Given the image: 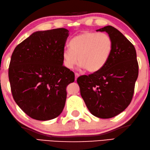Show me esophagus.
<instances>
[{
	"label": "esophagus",
	"mask_w": 150,
	"mask_h": 150,
	"mask_svg": "<svg viewBox=\"0 0 150 150\" xmlns=\"http://www.w3.org/2000/svg\"><path fill=\"white\" fill-rule=\"evenodd\" d=\"M79 76H80V75H79L78 73H77V72L75 73V80H77V78H78V77Z\"/></svg>",
	"instance_id": "esophagus-1"
}]
</instances>
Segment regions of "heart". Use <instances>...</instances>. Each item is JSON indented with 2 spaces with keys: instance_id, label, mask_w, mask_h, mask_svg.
<instances>
[{
  "instance_id": "obj_1",
  "label": "heart",
  "mask_w": 150,
  "mask_h": 150,
  "mask_svg": "<svg viewBox=\"0 0 150 150\" xmlns=\"http://www.w3.org/2000/svg\"><path fill=\"white\" fill-rule=\"evenodd\" d=\"M70 48L63 52L64 67L71 69L76 63L89 72L103 69L111 55L113 43L110 36L104 33L84 32L70 42Z\"/></svg>"
}]
</instances>
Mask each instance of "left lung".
Instances as JSON below:
<instances>
[{
  "label": "left lung",
  "instance_id": "obj_1",
  "mask_svg": "<svg viewBox=\"0 0 150 150\" xmlns=\"http://www.w3.org/2000/svg\"><path fill=\"white\" fill-rule=\"evenodd\" d=\"M97 31H105L113 47L103 69L88 76L78 77L81 97L95 116L108 119L124 111L133 97L138 75V64L134 47L114 27L106 26Z\"/></svg>",
  "mask_w": 150,
  "mask_h": 150
}]
</instances>
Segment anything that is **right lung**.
I'll list each match as a JSON object with an SVG mask.
<instances>
[{"label":"right lung","mask_w":150,"mask_h":150,"mask_svg":"<svg viewBox=\"0 0 150 150\" xmlns=\"http://www.w3.org/2000/svg\"><path fill=\"white\" fill-rule=\"evenodd\" d=\"M69 32L64 28L37 31L13 50L8 69L11 91L19 108L33 119L50 120L63 112L67 86L75 77L63 64Z\"/></svg>","instance_id":"obj_1"}]
</instances>
